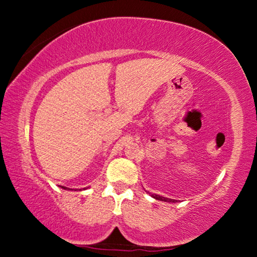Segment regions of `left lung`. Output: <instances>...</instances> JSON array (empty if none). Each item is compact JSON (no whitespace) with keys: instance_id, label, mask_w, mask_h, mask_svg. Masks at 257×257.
<instances>
[{"instance_id":"8db88e82","label":"left lung","mask_w":257,"mask_h":257,"mask_svg":"<svg viewBox=\"0 0 257 257\" xmlns=\"http://www.w3.org/2000/svg\"><path fill=\"white\" fill-rule=\"evenodd\" d=\"M147 192V191H146ZM149 193V192H147ZM152 198H154L156 200H160V201H165V202H178V200H174V199H168V198H165V196H160L158 194H151Z\"/></svg>"}]
</instances>
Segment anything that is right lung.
Wrapping results in <instances>:
<instances>
[{"mask_svg":"<svg viewBox=\"0 0 257 257\" xmlns=\"http://www.w3.org/2000/svg\"><path fill=\"white\" fill-rule=\"evenodd\" d=\"M61 188H63V189H66V191H73L72 188H69V187H64V186H61ZM85 189V188H84ZM75 191H78V189H75ZM79 191H82V189H79Z\"/></svg>","mask_w":257,"mask_h":257,"instance_id":"right-lung-1","label":"right lung"}]
</instances>
